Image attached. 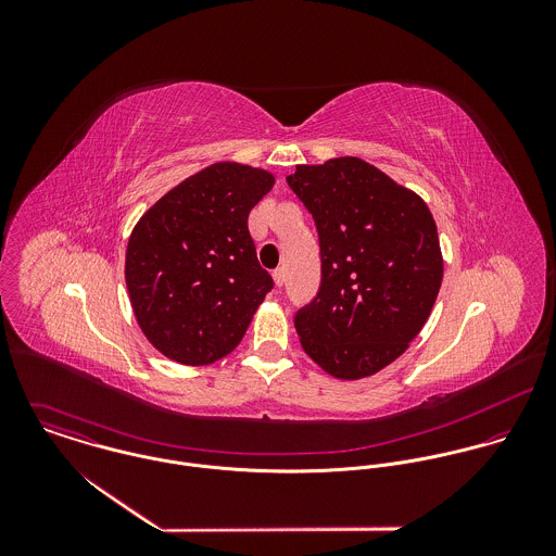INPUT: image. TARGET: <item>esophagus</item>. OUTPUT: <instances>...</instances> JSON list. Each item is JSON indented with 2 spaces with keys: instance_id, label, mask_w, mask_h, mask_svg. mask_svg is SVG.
Here are the masks:
<instances>
[{
  "instance_id": "esophagus-1",
  "label": "esophagus",
  "mask_w": 556,
  "mask_h": 556,
  "mask_svg": "<svg viewBox=\"0 0 556 556\" xmlns=\"http://www.w3.org/2000/svg\"><path fill=\"white\" fill-rule=\"evenodd\" d=\"M271 278H274L276 287H282V285H285V269H282V267L274 269V271H271Z\"/></svg>"
}]
</instances>
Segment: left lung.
Listing matches in <instances>:
<instances>
[{
  "label": "left lung",
  "mask_w": 556,
  "mask_h": 556,
  "mask_svg": "<svg viewBox=\"0 0 556 556\" xmlns=\"http://www.w3.org/2000/svg\"><path fill=\"white\" fill-rule=\"evenodd\" d=\"M287 184L320 243V289L295 315L302 349L333 379L372 377L432 313L443 282L437 223L417 192L355 156L298 164Z\"/></svg>",
  "instance_id": "obj_1"
}]
</instances>
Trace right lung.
<instances>
[{"instance_id": "add662e5", "label": "right lung", "mask_w": 556, "mask_h": 556, "mask_svg": "<svg viewBox=\"0 0 556 556\" xmlns=\"http://www.w3.org/2000/svg\"><path fill=\"white\" fill-rule=\"evenodd\" d=\"M274 181L265 168L214 162L170 188L135 225L124 267L128 298L164 357L207 366L241 342L274 287L248 233V214Z\"/></svg>"}]
</instances>
